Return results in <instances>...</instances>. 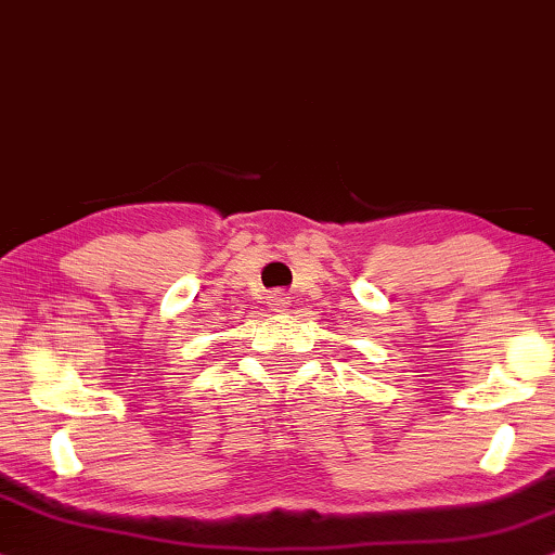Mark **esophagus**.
I'll return each mask as SVG.
<instances>
[{
  "mask_svg": "<svg viewBox=\"0 0 555 555\" xmlns=\"http://www.w3.org/2000/svg\"><path fill=\"white\" fill-rule=\"evenodd\" d=\"M266 305H269L273 312H284L286 307H289V297H286L284 292H273L266 297Z\"/></svg>",
  "mask_w": 555,
  "mask_h": 555,
  "instance_id": "1",
  "label": "esophagus"
}]
</instances>
